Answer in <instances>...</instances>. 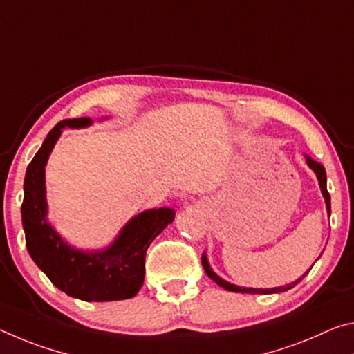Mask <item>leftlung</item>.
I'll list each match as a JSON object with an SVG mask.
<instances>
[{"label": "left lung", "mask_w": 354, "mask_h": 354, "mask_svg": "<svg viewBox=\"0 0 354 354\" xmlns=\"http://www.w3.org/2000/svg\"><path fill=\"white\" fill-rule=\"evenodd\" d=\"M307 164H308V167L312 168L313 171L317 173V178H318L319 187H322V192H323L324 201H326V209H328L329 216H330V195H329L328 189H326V170H324V167H323L322 164H318L317 160L310 159V157H307ZM201 265H203V269H205V272L207 274V277L214 280V282L218 285V287L225 288V290H228V291H234V293H252V295H257V293H258V295L280 293V291H287V290H290V288H293L295 285H298V283L301 282V280L306 277V274H307V272H306L304 276L299 277L298 280H295V282H291V283H288V285H283V287H277V288H268V290H263V288H243V287H236V285H233V283H228V282H225V280H222L221 277L217 276V274L212 272V269L209 268V263H207V260H206V255L201 257Z\"/></svg>", "instance_id": "obj_1"}]
</instances>
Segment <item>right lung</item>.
<instances>
[{"instance_id": "right-lung-1", "label": "right lung", "mask_w": 354, "mask_h": 354, "mask_svg": "<svg viewBox=\"0 0 354 354\" xmlns=\"http://www.w3.org/2000/svg\"><path fill=\"white\" fill-rule=\"evenodd\" d=\"M89 124V118L59 121L28 165L21 203L26 249L50 282L72 298L88 302L129 299L143 285L145 255L149 244L173 222L175 211L159 207L142 212L122 228L109 249L100 252H78L58 236L46 218V164L61 129Z\"/></svg>"}]
</instances>
